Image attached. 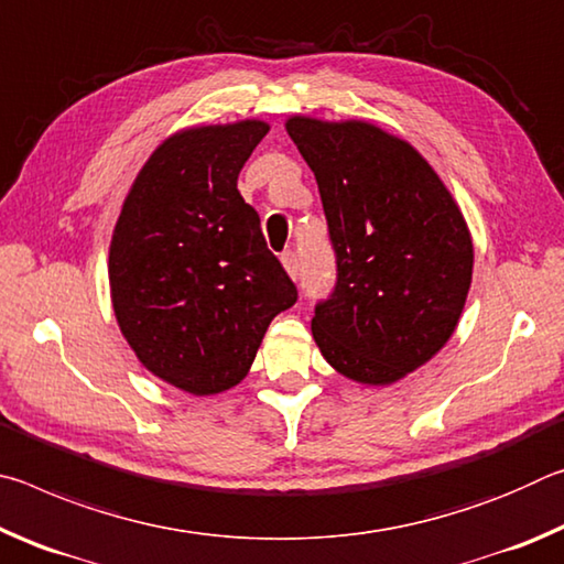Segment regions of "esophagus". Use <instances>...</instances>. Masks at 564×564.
<instances>
[{"label":"esophagus","instance_id":"1","mask_svg":"<svg viewBox=\"0 0 564 564\" xmlns=\"http://www.w3.org/2000/svg\"><path fill=\"white\" fill-rule=\"evenodd\" d=\"M281 261H283V265H285V271L291 273V279H299L301 261H299V253H295L293 248H289V251L281 253Z\"/></svg>","mask_w":564,"mask_h":564}]
</instances>
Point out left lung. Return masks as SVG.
<instances>
[{"mask_svg": "<svg viewBox=\"0 0 564 564\" xmlns=\"http://www.w3.org/2000/svg\"><path fill=\"white\" fill-rule=\"evenodd\" d=\"M293 144L318 181L336 285L313 338L358 383H395L453 336L473 279L460 208L417 151L366 121L293 117Z\"/></svg>", "mask_w": 564, "mask_h": 564, "instance_id": "8db88e82", "label": "left lung"}]
</instances>
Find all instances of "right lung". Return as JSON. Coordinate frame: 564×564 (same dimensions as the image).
<instances>
[{"mask_svg":"<svg viewBox=\"0 0 564 564\" xmlns=\"http://www.w3.org/2000/svg\"><path fill=\"white\" fill-rule=\"evenodd\" d=\"M263 121L186 129L139 171L113 228L111 303L151 373L194 395L241 383L269 323L299 301L238 194Z\"/></svg>","mask_w":564,"mask_h":564,"instance_id":"obj_1","label":"right lung"}]
</instances>
